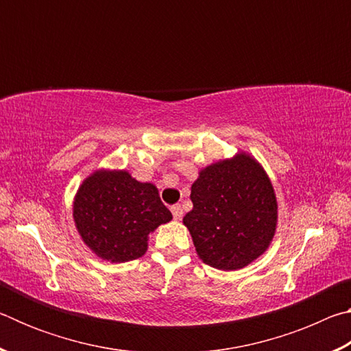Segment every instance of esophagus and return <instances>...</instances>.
<instances>
[{
	"label": "esophagus",
	"instance_id": "1",
	"mask_svg": "<svg viewBox=\"0 0 351 351\" xmlns=\"http://www.w3.org/2000/svg\"><path fill=\"white\" fill-rule=\"evenodd\" d=\"M170 210H171V215H173V218H175V219H181V218H182V215H184L182 207H181L180 204L171 206V207H170Z\"/></svg>",
	"mask_w": 351,
	"mask_h": 351
}]
</instances>
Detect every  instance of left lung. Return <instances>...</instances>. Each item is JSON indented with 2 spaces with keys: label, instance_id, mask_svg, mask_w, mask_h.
<instances>
[{
  "label": "left lung",
  "instance_id": "obj_1",
  "mask_svg": "<svg viewBox=\"0 0 351 351\" xmlns=\"http://www.w3.org/2000/svg\"><path fill=\"white\" fill-rule=\"evenodd\" d=\"M184 217L199 258L212 268H245L276 232L277 201L263 169L247 154L206 167L193 182Z\"/></svg>",
  "mask_w": 351,
  "mask_h": 351
}]
</instances>
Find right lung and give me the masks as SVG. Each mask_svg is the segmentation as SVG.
<instances>
[{
  "label": "right lung",
  "mask_w": 351,
  "mask_h": 351,
  "mask_svg": "<svg viewBox=\"0 0 351 351\" xmlns=\"http://www.w3.org/2000/svg\"><path fill=\"white\" fill-rule=\"evenodd\" d=\"M170 219L158 189L127 171H96L83 181L74 201V221L83 241L112 263L142 257L148 234Z\"/></svg>",
  "instance_id": "1"
}]
</instances>
